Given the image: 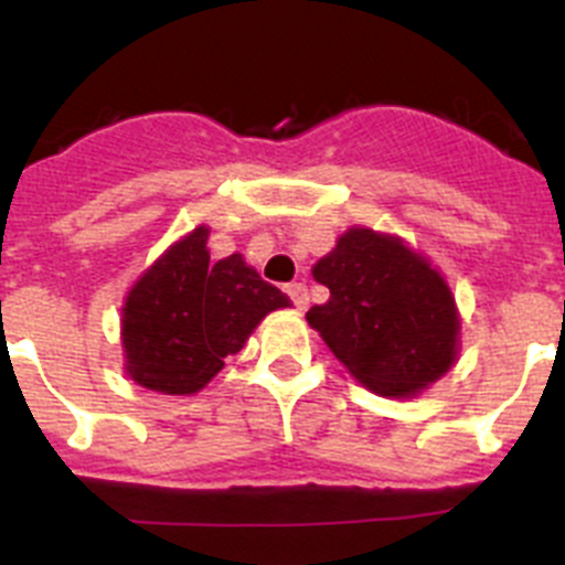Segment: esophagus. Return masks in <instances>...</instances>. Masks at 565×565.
<instances>
[{
  "label": "esophagus",
  "instance_id": "1",
  "mask_svg": "<svg viewBox=\"0 0 565 565\" xmlns=\"http://www.w3.org/2000/svg\"><path fill=\"white\" fill-rule=\"evenodd\" d=\"M286 291H288V297H291L294 306H297L299 311H306V308H308V286H306V282H291Z\"/></svg>",
  "mask_w": 565,
  "mask_h": 565
}]
</instances>
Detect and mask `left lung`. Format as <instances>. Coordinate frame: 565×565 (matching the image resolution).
<instances>
[{"instance_id": "left-lung-1", "label": "left lung", "mask_w": 565, "mask_h": 565, "mask_svg": "<svg viewBox=\"0 0 565 565\" xmlns=\"http://www.w3.org/2000/svg\"><path fill=\"white\" fill-rule=\"evenodd\" d=\"M331 291L306 313L333 356L379 396L411 398L458 356L456 299L441 274L404 239L348 228L313 266Z\"/></svg>"}]
</instances>
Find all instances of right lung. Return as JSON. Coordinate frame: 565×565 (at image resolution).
Here are the masks:
<instances>
[{
  "mask_svg": "<svg viewBox=\"0 0 565 565\" xmlns=\"http://www.w3.org/2000/svg\"><path fill=\"white\" fill-rule=\"evenodd\" d=\"M209 228L169 246L127 294L121 342L132 382L167 396L203 391L259 319L291 299L232 254L209 259Z\"/></svg>",
  "mask_w": 565,
  "mask_h": 565,
  "instance_id": "1",
  "label": "right lung"
}]
</instances>
